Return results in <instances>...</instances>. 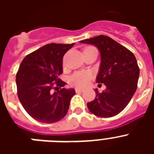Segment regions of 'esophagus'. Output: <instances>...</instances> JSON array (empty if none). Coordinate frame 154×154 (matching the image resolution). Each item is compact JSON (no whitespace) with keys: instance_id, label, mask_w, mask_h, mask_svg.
Returning <instances> with one entry per match:
<instances>
[{"instance_id":"34e87169","label":"esophagus","mask_w":154,"mask_h":154,"mask_svg":"<svg viewBox=\"0 0 154 154\" xmlns=\"http://www.w3.org/2000/svg\"><path fill=\"white\" fill-rule=\"evenodd\" d=\"M75 92L78 93V92H83V89H75Z\"/></svg>"}]
</instances>
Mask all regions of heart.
Returning <instances> with one entry per match:
<instances>
[{"instance_id": "1", "label": "heart", "mask_w": 154, "mask_h": 154, "mask_svg": "<svg viewBox=\"0 0 154 154\" xmlns=\"http://www.w3.org/2000/svg\"><path fill=\"white\" fill-rule=\"evenodd\" d=\"M91 46H88L84 48V50L90 48ZM83 50V51H84ZM91 79V74L88 72H75L74 74L72 75L71 77L69 78V82L71 85H74L78 88H83V87L86 86L89 83V80Z\"/></svg>"}]
</instances>
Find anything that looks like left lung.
Instances as JSON below:
<instances>
[{
  "instance_id": "obj_1",
  "label": "left lung",
  "mask_w": 154,
  "mask_h": 154,
  "mask_svg": "<svg viewBox=\"0 0 154 154\" xmlns=\"http://www.w3.org/2000/svg\"><path fill=\"white\" fill-rule=\"evenodd\" d=\"M94 45L101 55L96 77L97 83H104L106 90L95 89L96 98L87 103L89 111L99 117H112L123 111L137 88L140 69L136 57L126 48L106 35L80 41Z\"/></svg>"
}]
</instances>
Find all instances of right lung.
I'll return each instance as SVG.
<instances>
[{"instance_id": "right-lung-1", "label": "right lung", "mask_w": 154, "mask_h": 154, "mask_svg": "<svg viewBox=\"0 0 154 154\" xmlns=\"http://www.w3.org/2000/svg\"><path fill=\"white\" fill-rule=\"evenodd\" d=\"M72 44L51 43L25 56L16 75L17 96L22 106L35 120L53 123L67 114L73 89L62 88V58ZM53 89L57 92L53 93Z\"/></svg>"}]
</instances>
